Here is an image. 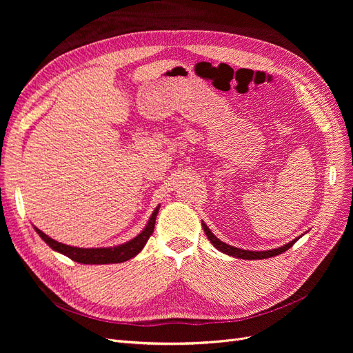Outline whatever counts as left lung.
I'll list each match as a JSON object with an SVG mask.
<instances>
[{"label":"left lung","mask_w":353,"mask_h":353,"mask_svg":"<svg viewBox=\"0 0 353 353\" xmlns=\"http://www.w3.org/2000/svg\"><path fill=\"white\" fill-rule=\"evenodd\" d=\"M201 225H203V230H205L208 239L210 240V242L213 243V246H214L217 250L223 252V253H226V254H229V256H233V257L246 259V261H253V259H268V257H273V256L281 254V253L286 252L288 249H290V248L296 243V240L299 239V237L294 239V240H292L290 243H288V245H285V246H282V248H277V249L265 250V252H252V250H243V249H239V248H233V246H230V245H226L225 242H221V240H219V239L210 232V229H209L205 223H201Z\"/></svg>","instance_id":"left-lung-1"}]
</instances>
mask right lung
Returning a JSON list of instances; mask_svg holds the SVG:
<instances>
[{
    "label": "right lung",
    "instance_id": "add662e5",
    "mask_svg": "<svg viewBox=\"0 0 353 353\" xmlns=\"http://www.w3.org/2000/svg\"><path fill=\"white\" fill-rule=\"evenodd\" d=\"M159 208L160 206H157L154 209L150 220H148L147 226L143 229V232L139 236H136L134 239L130 240V242H127L124 245H120V246H116V248H99V249L74 248V246L60 243V242H57V240L48 237L40 229H37V228H34V229L52 250H57V252L65 254L74 262L84 263V265L121 263V262L128 261V259L134 257L137 253H140L141 249L144 248V245L147 243V240L150 239V236L154 232V225H156V217H157V213H159Z\"/></svg>",
    "mask_w": 353,
    "mask_h": 353
}]
</instances>
